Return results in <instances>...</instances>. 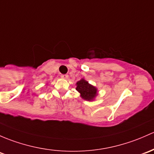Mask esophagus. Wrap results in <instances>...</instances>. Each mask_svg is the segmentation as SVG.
Listing matches in <instances>:
<instances>
[{
  "mask_svg": "<svg viewBox=\"0 0 154 154\" xmlns=\"http://www.w3.org/2000/svg\"><path fill=\"white\" fill-rule=\"evenodd\" d=\"M60 77H62L63 79H66V80H67V79L69 78V75H68V74H61Z\"/></svg>",
  "mask_w": 154,
  "mask_h": 154,
  "instance_id": "esophagus-1",
  "label": "esophagus"
}]
</instances>
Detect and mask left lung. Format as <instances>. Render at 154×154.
Segmentation results:
<instances>
[{
  "mask_svg": "<svg viewBox=\"0 0 154 154\" xmlns=\"http://www.w3.org/2000/svg\"><path fill=\"white\" fill-rule=\"evenodd\" d=\"M76 89L80 93V96L85 100H91L96 97L97 88L93 85H90L84 79H82L77 82Z\"/></svg>",
  "mask_w": 154,
  "mask_h": 154,
  "instance_id": "obj_1",
  "label": "left lung"
}]
</instances>
